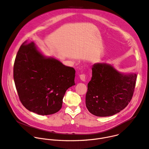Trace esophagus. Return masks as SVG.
Wrapping results in <instances>:
<instances>
[{
	"mask_svg": "<svg viewBox=\"0 0 149 149\" xmlns=\"http://www.w3.org/2000/svg\"><path fill=\"white\" fill-rule=\"evenodd\" d=\"M79 78L81 81H86V75H85L84 74H81L79 75Z\"/></svg>",
	"mask_w": 149,
	"mask_h": 149,
	"instance_id": "1",
	"label": "esophagus"
}]
</instances>
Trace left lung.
I'll use <instances>...</instances> for the list:
<instances>
[{
	"label": "left lung",
	"instance_id": "obj_1",
	"mask_svg": "<svg viewBox=\"0 0 149 149\" xmlns=\"http://www.w3.org/2000/svg\"><path fill=\"white\" fill-rule=\"evenodd\" d=\"M136 79L135 74L124 75L110 65L94 63L86 97L87 109L98 117H107L119 113L132 100Z\"/></svg>",
	"mask_w": 149,
	"mask_h": 149
}]
</instances>
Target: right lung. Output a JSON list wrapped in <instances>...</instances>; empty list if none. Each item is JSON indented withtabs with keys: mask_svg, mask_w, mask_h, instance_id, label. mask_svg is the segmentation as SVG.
Here are the masks:
<instances>
[{
	"mask_svg": "<svg viewBox=\"0 0 149 149\" xmlns=\"http://www.w3.org/2000/svg\"><path fill=\"white\" fill-rule=\"evenodd\" d=\"M74 68L47 58L33 42L19 48L13 65V78L19 100L28 110L39 115L57 113L68 88L75 85Z\"/></svg>",
	"mask_w": 149,
	"mask_h": 149,
	"instance_id": "right-lung-1",
	"label": "right lung"
}]
</instances>
